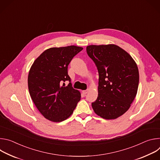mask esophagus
I'll list each match as a JSON object with an SVG mask.
<instances>
[{"mask_svg":"<svg viewBox=\"0 0 160 160\" xmlns=\"http://www.w3.org/2000/svg\"><path fill=\"white\" fill-rule=\"evenodd\" d=\"M87 92H88V90H83V91H82V93H83V94H86Z\"/></svg>","mask_w":160,"mask_h":160,"instance_id":"obj_1","label":"esophagus"}]
</instances>
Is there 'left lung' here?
I'll return each instance as SVG.
<instances>
[{"label": "left lung", "instance_id": "obj_1", "mask_svg": "<svg viewBox=\"0 0 160 160\" xmlns=\"http://www.w3.org/2000/svg\"><path fill=\"white\" fill-rule=\"evenodd\" d=\"M86 50L99 73L98 97L92 107L98 116L116 119L129 109L135 98L139 81L138 66L116 45H92Z\"/></svg>", "mask_w": 160, "mask_h": 160}]
</instances>
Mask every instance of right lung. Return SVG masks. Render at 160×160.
Returning a JSON list of instances; mask_svg holds the SVG:
<instances>
[{"label": "right lung", "instance_id": "add662e5", "mask_svg": "<svg viewBox=\"0 0 160 160\" xmlns=\"http://www.w3.org/2000/svg\"><path fill=\"white\" fill-rule=\"evenodd\" d=\"M82 49L75 45L50 48L36 59L30 68L28 77L30 96L40 113L49 120H65L80 100V92L72 87L68 66ZM66 81L69 83L65 87Z\"/></svg>", "mask_w": 160, "mask_h": 160}]
</instances>
